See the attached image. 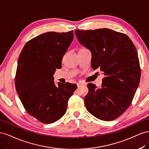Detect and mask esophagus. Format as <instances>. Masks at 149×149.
<instances>
[{
	"instance_id": "obj_1",
	"label": "esophagus",
	"mask_w": 149,
	"mask_h": 149,
	"mask_svg": "<svg viewBox=\"0 0 149 149\" xmlns=\"http://www.w3.org/2000/svg\"><path fill=\"white\" fill-rule=\"evenodd\" d=\"M84 84H83V83H81V82H79V83H77V87H80L82 86V85H84Z\"/></svg>"
}]
</instances>
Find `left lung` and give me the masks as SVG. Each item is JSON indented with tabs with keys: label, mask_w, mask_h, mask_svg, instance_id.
<instances>
[{
	"label": "left lung",
	"mask_w": 149,
	"mask_h": 149,
	"mask_svg": "<svg viewBox=\"0 0 149 149\" xmlns=\"http://www.w3.org/2000/svg\"><path fill=\"white\" fill-rule=\"evenodd\" d=\"M80 44L92 54L91 67L105 77L101 88L87 85L84 102L88 112L102 120L116 119L132 102L141 79L138 54L127 35L109 29L75 30Z\"/></svg>",
	"instance_id": "left-lung-1"
}]
</instances>
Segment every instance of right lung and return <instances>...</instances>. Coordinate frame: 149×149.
<instances>
[{"label":"right lung","instance_id":"right-lung-1","mask_svg":"<svg viewBox=\"0 0 149 149\" xmlns=\"http://www.w3.org/2000/svg\"><path fill=\"white\" fill-rule=\"evenodd\" d=\"M74 39L73 31L49 32L28 41L17 63L15 85L27 112L44 124L56 122L65 113L77 85L54 83L53 75Z\"/></svg>","mask_w":149,"mask_h":149}]
</instances>
